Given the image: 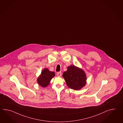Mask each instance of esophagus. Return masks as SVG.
<instances>
[{
    "label": "esophagus",
    "instance_id": "34e87169",
    "mask_svg": "<svg viewBox=\"0 0 123 123\" xmlns=\"http://www.w3.org/2000/svg\"><path fill=\"white\" fill-rule=\"evenodd\" d=\"M61 72H57V73H56V74H57V75L58 76H59V77H60L61 76Z\"/></svg>",
    "mask_w": 123,
    "mask_h": 123
}]
</instances>
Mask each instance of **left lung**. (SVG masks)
<instances>
[{
	"label": "left lung",
	"mask_w": 123,
	"mask_h": 123,
	"mask_svg": "<svg viewBox=\"0 0 123 123\" xmlns=\"http://www.w3.org/2000/svg\"><path fill=\"white\" fill-rule=\"evenodd\" d=\"M62 75L68 86L73 90H80L86 84L87 78L85 73L74 65L69 66Z\"/></svg>",
	"instance_id": "left-lung-1"
}]
</instances>
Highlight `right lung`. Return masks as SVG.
<instances>
[{"label": "right lung", "mask_w": 123, "mask_h": 123, "mask_svg": "<svg viewBox=\"0 0 123 123\" xmlns=\"http://www.w3.org/2000/svg\"><path fill=\"white\" fill-rule=\"evenodd\" d=\"M55 73L50 72L47 68H45L41 72V75L37 79V82L42 87L48 86L51 79L54 77Z\"/></svg>", "instance_id": "right-lung-1"}]
</instances>
